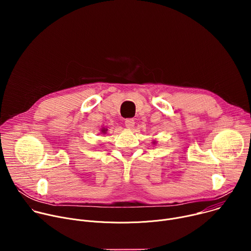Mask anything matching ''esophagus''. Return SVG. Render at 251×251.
Returning <instances> with one entry per match:
<instances>
[{
    "label": "esophagus",
    "instance_id": "34e87169",
    "mask_svg": "<svg viewBox=\"0 0 251 251\" xmlns=\"http://www.w3.org/2000/svg\"><path fill=\"white\" fill-rule=\"evenodd\" d=\"M134 125H135V121H134V119H126L125 120V126L127 127V128H129V129H132L133 127H134Z\"/></svg>",
    "mask_w": 251,
    "mask_h": 251
}]
</instances>
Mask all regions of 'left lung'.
Returning a JSON list of instances; mask_svg holds the SVG:
<instances>
[{"instance_id": "obj_1", "label": "left lung", "mask_w": 251, "mask_h": 251, "mask_svg": "<svg viewBox=\"0 0 251 251\" xmlns=\"http://www.w3.org/2000/svg\"><path fill=\"white\" fill-rule=\"evenodd\" d=\"M152 143H153V144H157V142H156V141H155V140H154V141H153V142H152Z\"/></svg>"}]
</instances>
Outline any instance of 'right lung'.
Returning a JSON list of instances; mask_svg holds the SVG:
<instances>
[{
	"label": "right lung",
	"instance_id": "add662e5",
	"mask_svg": "<svg viewBox=\"0 0 251 251\" xmlns=\"http://www.w3.org/2000/svg\"><path fill=\"white\" fill-rule=\"evenodd\" d=\"M107 131H108V129H107L106 127H102V128L100 129V133H101V134H103V135L107 134Z\"/></svg>",
	"mask_w": 251,
	"mask_h": 251
}]
</instances>
